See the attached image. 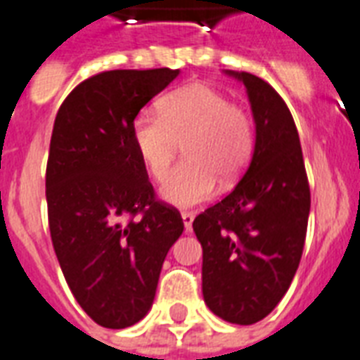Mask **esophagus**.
I'll return each mask as SVG.
<instances>
[{
  "mask_svg": "<svg viewBox=\"0 0 360 360\" xmlns=\"http://www.w3.org/2000/svg\"><path fill=\"white\" fill-rule=\"evenodd\" d=\"M193 214L191 212H182V221H184V229L186 233H191V225H193Z\"/></svg>",
  "mask_w": 360,
  "mask_h": 360,
  "instance_id": "34e87169",
  "label": "esophagus"
}]
</instances>
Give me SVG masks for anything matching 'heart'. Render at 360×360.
<instances>
[{
	"label": "heart",
	"mask_w": 360,
	"mask_h": 360,
	"mask_svg": "<svg viewBox=\"0 0 360 360\" xmlns=\"http://www.w3.org/2000/svg\"><path fill=\"white\" fill-rule=\"evenodd\" d=\"M131 139L150 176L161 180L184 144L186 163L161 186V197L174 206H195L216 193L218 182L231 186L246 169L253 148V124L229 97L202 82L167 94L158 114H139Z\"/></svg>",
	"instance_id": "heart-1"
}]
</instances>
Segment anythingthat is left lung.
<instances>
[{
	"label": "left lung",
	"instance_id": "8db88e82",
	"mask_svg": "<svg viewBox=\"0 0 360 360\" xmlns=\"http://www.w3.org/2000/svg\"><path fill=\"white\" fill-rule=\"evenodd\" d=\"M246 86L255 148L225 199L193 221L202 246V297L225 321L253 325L283 299L299 269L310 216L299 131L278 91L252 73L225 71Z\"/></svg>",
	"mask_w": 360,
	"mask_h": 360
}]
</instances>
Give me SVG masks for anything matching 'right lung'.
I'll list each match as a JSON object with an SVG mask.
<instances>
[{
	"instance_id": "add662e5",
	"label": "right lung",
	"mask_w": 360,
	"mask_h": 360,
	"mask_svg": "<svg viewBox=\"0 0 360 360\" xmlns=\"http://www.w3.org/2000/svg\"><path fill=\"white\" fill-rule=\"evenodd\" d=\"M178 69H116L80 82L56 114L46 163L49 227L67 285L101 327L148 314L184 221L155 199L131 125Z\"/></svg>"
}]
</instances>
